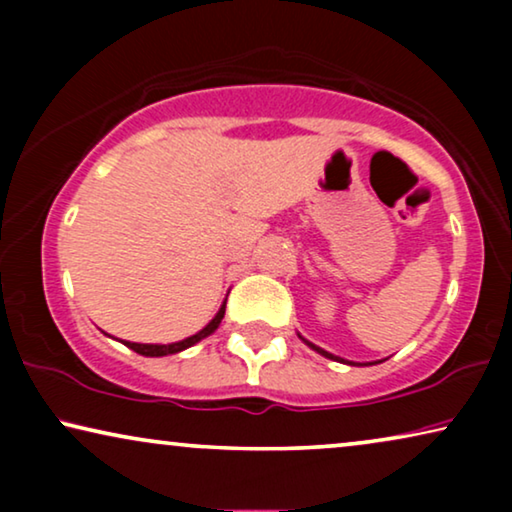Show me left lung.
Returning <instances> with one entry per match:
<instances>
[{
    "label": "left lung",
    "instance_id": "1",
    "mask_svg": "<svg viewBox=\"0 0 512 512\" xmlns=\"http://www.w3.org/2000/svg\"><path fill=\"white\" fill-rule=\"evenodd\" d=\"M307 345H310V347H312V349H317V352H319V354H324V356H326V359H333V361H340V359H338V356H333V354H328V352H324V349H319V347H314V345H312V342H307Z\"/></svg>",
    "mask_w": 512,
    "mask_h": 512
}]
</instances>
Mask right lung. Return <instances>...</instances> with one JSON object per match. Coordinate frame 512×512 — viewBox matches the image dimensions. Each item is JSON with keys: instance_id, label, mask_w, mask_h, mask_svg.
<instances>
[{"instance_id": "1", "label": "right lung", "mask_w": 512, "mask_h": 512, "mask_svg": "<svg viewBox=\"0 0 512 512\" xmlns=\"http://www.w3.org/2000/svg\"><path fill=\"white\" fill-rule=\"evenodd\" d=\"M223 314H226V303L221 305V310H219V314H216V317L209 321V324L202 328L200 333H195V335H191V338H186V340H181V342H172V345H139V342H125V345H128L132 352H137V354H142V356H167V354H177V352H181V349H186V347H191V345H195V342H200L202 338H207L209 333H214L216 328H219V324H221V319H223Z\"/></svg>"}]
</instances>
